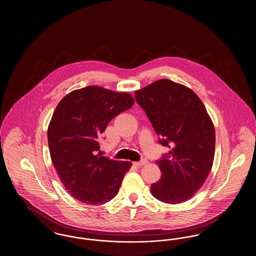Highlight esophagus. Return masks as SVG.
I'll list each match as a JSON object with an SVG mask.
<instances>
[{"mask_svg":"<svg viewBox=\"0 0 256 256\" xmlns=\"http://www.w3.org/2000/svg\"><path fill=\"white\" fill-rule=\"evenodd\" d=\"M148 164V160L146 158L141 159L140 161H138V162H134V165L135 166H138V167H141V166H144V165H146Z\"/></svg>","mask_w":256,"mask_h":256,"instance_id":"1","label":"esophagus"}]
</instances>
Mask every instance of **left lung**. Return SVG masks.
<instances>
[{
	"instance_id": "obj_1",
	"label": "left lung",
	"mask_w": 256,
	"mask_h": 256,
	"mask_svg": "<svg viewBox=\"0 0 256 256\" xmlns=\"http://www.w3.org/2000/svg\"><path fill=\"white\" fill-rule=\"evenodd\" d=\"M145 110L159 143L170 148L156 161L161 178L152 195L166 204H180L206 182L215 154V128L193 90L170 80H159L134 92Z\"/></svg>"
}]
</instances>
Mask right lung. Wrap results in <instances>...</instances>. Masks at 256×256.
Segmentation results:
<instances>
[{
  "mask_svg": "<svg viewBox=\"0 0 256 256\" xmlns=\"http://www.w3.org/2000/svg\"><path fill=\"white\" fill-rule=\"evenodd\" d=\"M134 104L130 93L96 86L74 90L58 104L48 126L50 154L76 200L96 206L117 195L132 164L100 156L98 138L115 116Z\"/></svg>",
  "mask_w": 256,
  "mask_h": 256,
  "instance_id": "1",
  "label": "right lung"
}]
</instances>
